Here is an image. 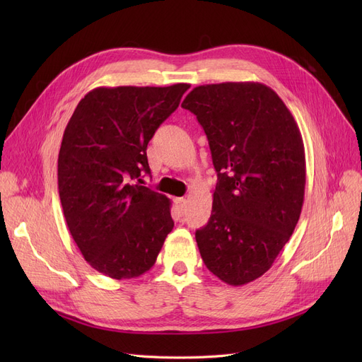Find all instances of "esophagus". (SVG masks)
<instances>
[{"label":"esophagus","instance_id":"34e87169","mask_svg":"<svg viewBox=\"0 0 362 362\" xmlns=\"http://www.w3.org/2000/svg\"><path fill=\"white\" fill-rule=\"evenodd\" d=\"M175 202H176V205H177V208H179L180 211H185L186 204H187V201H186L185 198H176V199H175Z\"/></svg>","mask_w":362,"mask_h":362}]
</instances>
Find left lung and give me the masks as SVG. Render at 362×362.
<instances>
[{"label": "left lung", "mask_w": 362, "mask_h": 362, "mask_svg": "<svg viewBox=\"0 0 362 362\" xmlns=\"http://www.w3.org/2000/svg\"><path fill=\"white\" fill-rule=\"evenodd\" d=\"M182 107L202 126L217 171L213 210L195 238L206 269L232 286L267 272L299 220L305 149L279 95L258 82L202 85Z\"/></svg>", "instance_id": "obj_1"}]
</instances>
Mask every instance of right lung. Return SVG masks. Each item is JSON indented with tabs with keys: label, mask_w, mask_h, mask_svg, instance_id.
I'll return each instance as SVG.
<instances>
[{
	"label": "right lung",
	"mask_w": 362,
	"mask_h": 362,
	"mask_svg": "<svg viewBox=\"0 0 362 362\" xmlns=\"http://www.w3.org/2000/svg\"><path fill=\"white\" fill-rule=\"evenodd\" d=\"M189 86L95 88L66 126L59 154L64 218L90 267L111 279L146 273L173 230L170 199L135 180L151 173L148 142Z\"/></svg>",
	"instance_id": "1"
}]
</instances>
